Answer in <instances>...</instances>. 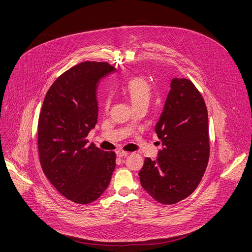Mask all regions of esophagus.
I'll return each mask as SVG.
<instances>
[{
    "label": "esophagus",
    "instance_id": "1",
    "mask_svg": "<svg viewBox=\"0 0 252 252\" xmlns=\"http://www.w3.org/2000/svg\"><path fill=\"white\" fill-rule=\"evenodd\" d=\"M128 154H129L128 152H126V151H122V150H120V151H118V152H117V156H118L119 158L126 157Z\"/></svg>",
    "mask_w": 252,
    "mask_h": 252
}]
</instances>
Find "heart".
Here are the masks:
<instances>
[{"label":"heart","instance_id":"obj_1","mask_svg":"<svg viewBox=\"0 0 252 252\" xmlns=\"http://www.w3.org/2000/svg\"><path fill=\"white\" fill-rule=\"evenodd\" d=\"M123 91L130 100L133 107H136L140 105H148L152 95V86L144 77L133 76L125 83ZM109 105L110 97L106 96L103 101L104 109L107 110Z\"/></svg>","mask_w":252,"mask_h":252}]
</instances>
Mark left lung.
Instances as JSON below:
<instances>
[{
	"mask_svg": "<svg viewBox=\"0 0 252 252\" xmlns=\"http://www.w3.org/2000/svg\"><path fill=\"white\" fill-rule=\"evenodd\" d=\"M155 129L163 150L157 159L145 158L140 181L153 199L171 205L195 191L209 161L207 107L191 80H172Z\"/></svg>",
	"mask_w": 252,
	"mask_h": 252,
	"instance_id": "obj_1",
	"label": "left lung"
}]
</instances>
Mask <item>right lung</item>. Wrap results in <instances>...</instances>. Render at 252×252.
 Here are the masks:
<instances>
[{"label":"right lung","instance_id":"1","mask_svg":"<svg viewBox=\"0 0 252 252\" xmlns=\"http://www.w3.org/2000/svg\"><path fill=\"white\" fill-rule=\"evenodd\" d=\"M112 71L116 68L107 62H81L53 82L42 104L40 164L54 188L74 203L95 201L106 190L116 168V153L104 152L86 140L97 123V83Z\"/></svg>","mask_w":252,"mask_h":252}]
</instances>
